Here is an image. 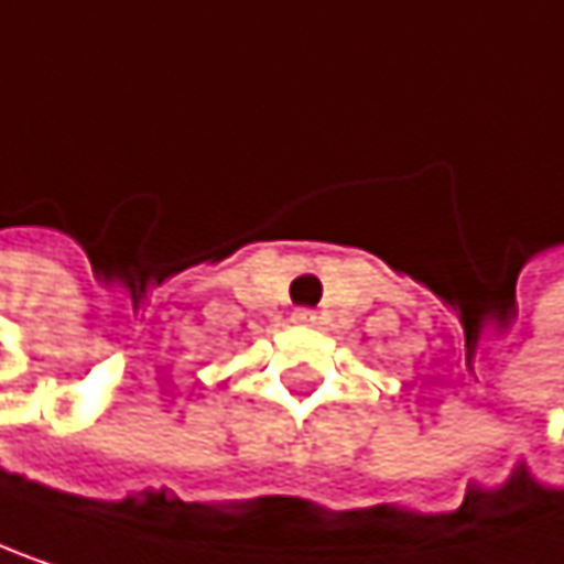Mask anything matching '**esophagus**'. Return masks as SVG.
<instances>
[{
    "mask_svg": "<svg viewBox=\"0 0 564 564\" xmlns=\"http://www.w3.org/2000/svg\"><path fill=\"white\" fill-rule=\"evenodd\" d=\"M292 318H295V322H302V325H308V322H315V312H312V308H299Z\"/></svg>",
    "mask_w": 564,
    "mask_h": 564,
    "instance_id": "34e87169",
    "label": "esophagus"
}]
</instances>
